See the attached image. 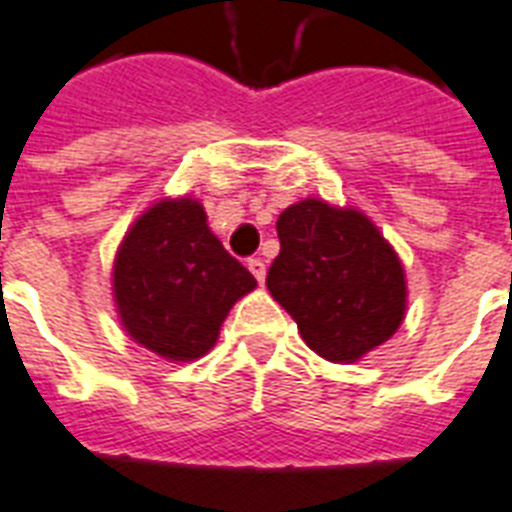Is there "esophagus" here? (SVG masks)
<instances>
[{"mask_svg":"<svg viewBox=\"0 0 512 512\" xmlns=\"http://www.w3.org/2000/svg\"><path fill=\"white\" fill-rule=\"evenodd\" d=\"M247 268L252 270V276L257 278V284H263V281H265V263H263V260H260V257H249Z\"/></svg>","mask_w":512,"mask_h":512,"instance_id":"1","label":"esophagus"}]
</instances>
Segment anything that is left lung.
Returning <instances> with one entry per match:
<instances>
[{
  "mask_svg": "<svg viewBox=\"0 0 512 512\" xmlns=\"http://www.w3.org/2000/svg\"><path fill=\"white\" fill-rule=\"evenodd\" d=\"M276 231L281 252L265 284L310 350L355 363L400 328V257L363 213L305 199L278 215Z\"/></svg>",
  "mask_w": 512,
  "mask_h": 512,
  "instance_id": "8db88e82",
  "label": "left lung"
}]
</instances>
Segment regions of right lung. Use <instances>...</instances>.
Instances as JSON below:
<instances>
[{"instance_id":"right-lung-1","label":"right lung","mask_w":512,"mask_h":512,"mask_svg":"<svg viewBox=\"0 0 512 512\" xmlns=\"http://www.w3.org/2000/svg\"><path fill=\"white\" fill-rule=\"evenodd\" d=\"M255 276L210 234L194 199H165L141 215L115 257L120 321L165 360H197L218 342L220 323Z\"/></svg>"}]
</instances>
